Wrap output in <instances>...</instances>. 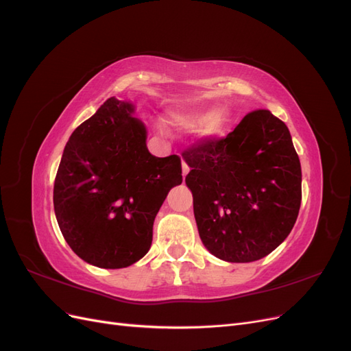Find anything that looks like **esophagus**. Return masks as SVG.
<instances>
[{
  "label": "esophagus",
  "instance_id": "1",
  "mask_svg": "<svg viewBox=\"0 0 351 351\" xmlns=\"http://www.w3.org/2000/svg\"><path fill=\"white\" fill-rule=\"evenodd\" d=\"M182 168H183V177H186L187 173H189V165L186 164V161L182 162Z\"/></svg>",
  "mask_w": 351,
  "mask_h": 351
}]
</instances>
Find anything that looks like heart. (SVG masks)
<instances>
[{
    "label": "heart",
    "instance_id": "heart-1",
    "mask_svg": "<svg viewBox=\"0 0 351 351\" xmlns=\"http://www.w3.org/2000/svg\"><path fill=\"white\" fill-rule=\"evenodd\" d=\"M173 121L177 125H182L184 129H195L197 125H204L205 136H217L222 132L224 125V117L217 110H205V111H182L173 115Z\"/></svg>",
    "mask_w": 351,
    "mask_h": 351
}]
</instances>
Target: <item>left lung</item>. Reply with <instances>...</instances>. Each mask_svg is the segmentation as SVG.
<instances>
[{
	"mask_svg": "<svg viewBox=\"0 0 351 351\" xmlns=\"http://www.w3.org/2000/svg\"><path fill=\"white\" fill-rule=\"evenodd\" d=\"M192 168L199 236L214 256L253 262L290 234L302 202V168L287 125L268 110L249 112L224 137L182 154Z\"/></svg>",
	"mask_w": 351,
	"mask_h": 351,
	"instance_id": "obj_1",
	"label": "left lung"
}]
</instances>
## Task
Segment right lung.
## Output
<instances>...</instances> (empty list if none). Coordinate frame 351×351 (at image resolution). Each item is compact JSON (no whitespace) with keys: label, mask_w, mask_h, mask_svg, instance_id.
Segmentation results:
<instances>
[{"label":"right lung","mask_w":351,"mask_h":351,"mask_svg":"<svg viewBox=\"0 0 351 351\" xmlns=\"http://www.w3.org/2000/svg\"><path fill=\"white\" fill-rule=\"evenodd\" d=\"M129 102L105 101L70 136L54 183V210L71 250L105 269L130 267L152 244L154 221L182 184L178 155L154 156Z\"/></svg>","instance_id":"right-lung-1"}]
</instances>
